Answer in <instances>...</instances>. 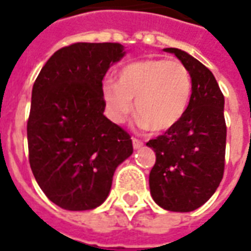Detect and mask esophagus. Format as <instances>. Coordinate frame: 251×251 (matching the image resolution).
Masks as SVG:
<instances>
[{"label":"esophagus","mask_w":251,"mask_h":251,"mask_svg":"<svg viewBox=\"0 0 251 251\" xmlns=\"http://www.w3.org/2000/svg\"><path fill=\"white\" fill-rule=\"evenodd\" d=\"M132 144H133V148H135V149H140V148L143 147V143H141L140 140L136 139V137H132Z\"/></svg>","instance_id":"1"}]
</instances>
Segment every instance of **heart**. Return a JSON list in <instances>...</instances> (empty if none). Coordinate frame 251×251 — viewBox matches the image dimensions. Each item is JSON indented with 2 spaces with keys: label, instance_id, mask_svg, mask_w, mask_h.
<instances>
[{
  "label": "heart",
  "instance_id": "1",
  "mask_svg": "<svg viewBox=\"0 0 251 251\" xmlns=\"http://www.w3.org/2000/svg\"><path fill=\"white\" fill-rule=\"evenodd\" d=\"M191 90V77L183 64L176 60L152 59L124 67L118 75V83H103L102 97L114 123L126 120L132 111L133 99L140 124L162 132L183 118Z\"/></svg>",
  "mask_w": 251,
  "mask_h": 251
}]
</instances>
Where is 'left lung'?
Returning <instances> with one entry per match:
<instances>
[{"instance_id": "8db88e82", "label": "left lung", "mask_w": 251, "mask_h": 251, "mask_svg": "<svg viewBox=\"0 0 251 251\" xmlns=\"http://www.w3.org/2000/svg\"><path fill=\"white\" fill-rule=\"evenodd\" d=\"M187 68L191 99L178 123L147 145L156 153L149 174L153 200L173 212H191L219 187L225 162L224 95L215 75L199 60L178 48H165Z\"/></svg>"}]
</instances>
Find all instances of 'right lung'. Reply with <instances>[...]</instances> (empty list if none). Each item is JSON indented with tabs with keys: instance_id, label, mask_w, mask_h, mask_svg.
<instances>
[{
	"instance_id": "obj_1",
	"label": "right lung",
	"mask_w": 251,
	"mask_h": 251,
	"mask_svg": "<svg viewBox=\"0 0 251 251\" xmlns=\"http://www.w3.org/2000/svg\"><path fill=\"white\" fill-rule=\"evenodd\" d=\"M126 55L119 43H75L56 51L36 77L27 122L28 160L52 203L94 209L107 199L131 136L103 115L102 81Z\"/></svg>"
}]
</instances>
